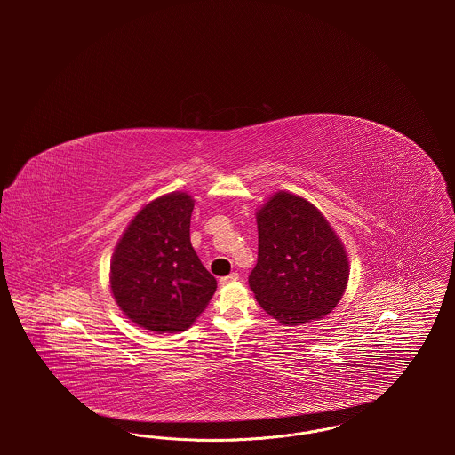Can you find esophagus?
Here are the masks:
<instances>
[{"mask_svg":"<svg viewBox=\"0 0 455 455\" xmlns=\"http://www.w3.org/2000/svg\"><path fill=\"white\" fill-rule=\"evenodd\" d=\"M237 273H232V275H228V276H223V278H220V284L223 286V284H230V283L237 282Z\"/></svg>","mask_w":455,"mask_h":455,"instance_id":"34e87169","label":"esophagus"}]
</instances>
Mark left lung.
<instances>
[{"label":"left lung","instance_id":"8db88e82","mask_svg":"<svg viewBox=\"0 0 455 455\" xmlns=\"http://www.w3.org/2000/svg\"><path fill=\"white\" fill-rule=\"evenodd\" d=\"M259 249L249 286L282 325L319 321L347 291L349 260L327 218L305 197L269 196L256 212Z\"/></svg>","mask_w":455,"mask_h":455}]
</instances>
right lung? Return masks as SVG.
I'll return each mask as SVG.
<instances>
[{
  "instance_id": "add662e5",
  "label": "right lung",
  "mask_w": 455,
  "mask_h": 455,
  "mask_svg": "<svg viewBox=\"0 0 455 455\" xmlns=\"http://www.w3.org/2000/svg\"><path fill=\"white\" fill-rule=\"evenodd\" d=\"M193 196L173 191L145 204L119 238L108 284L123 314L156 334L195 324L217 280L191 245Z\"/></svg>"
}]
</instances>
